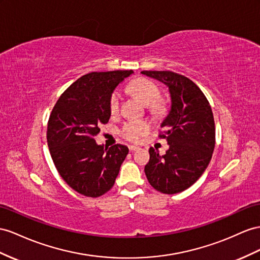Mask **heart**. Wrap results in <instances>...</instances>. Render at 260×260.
Wrapping results in <instances>:
<instances>
[{"instance_id":"obj_1","label":"heart","mask_w":260,"mask_h":260,"mask_svg":"<svg viewBox=\"0 0 260 260\" xmlns=\"http://www.w3.org/2000/svg\"><path fill=\"white\" fill-rule=\"evenodd\" d=\"M152 108H154L155 112L158 115H164L167 110V102L166 99L157 93L154 100H152ZM125 137L128 139L129 142L134 144H143L146 139L148 138L150 132L146 125L138 123V122H132L124 129Z\"/></svg>"}]
</instances>
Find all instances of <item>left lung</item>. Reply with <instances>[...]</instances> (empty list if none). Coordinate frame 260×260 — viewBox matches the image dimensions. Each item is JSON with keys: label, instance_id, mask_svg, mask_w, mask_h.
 Masks as SVG:
<instances>
[{"label": "left lung", "instance_id": "1", "mask_svg": "<svg viewBox=\"0 0 260 260\" xmlns=\"http://www.w3.org/2000/svg\"><path fill=\"white\" fill-rule=\"evenodd\" d=\"M115 70L90 72L58 99L47 126V143L59 175L78 193L98 198L114 185L128 148L110 137L98 144L99 125L111 116V99L129 75Z\"/></svg>", "mask_w": 260, "mask_h": 260}]
</instances>
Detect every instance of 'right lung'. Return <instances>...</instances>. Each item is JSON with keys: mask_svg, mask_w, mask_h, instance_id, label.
Instances as JSON below:
<instances>
[{"mask_svg": "<svg viewBox=\"0 0 260 260\" xmlns=\"http://www.w3.org/2000/svg\"><path fill=\"white\" fill-rule=\"evenodd\" d=\"M168 86L171 106L159 137L166 147L149 149L145 174L150 185L166 194L190 188L202 176L215 146L214 118L209 101L190 79L171 71H142Z\"/></svg>", "mask_w": 260, "mask_h": 260, "instance_id": "add662e5", "label": "right lung"}]
</instances>
